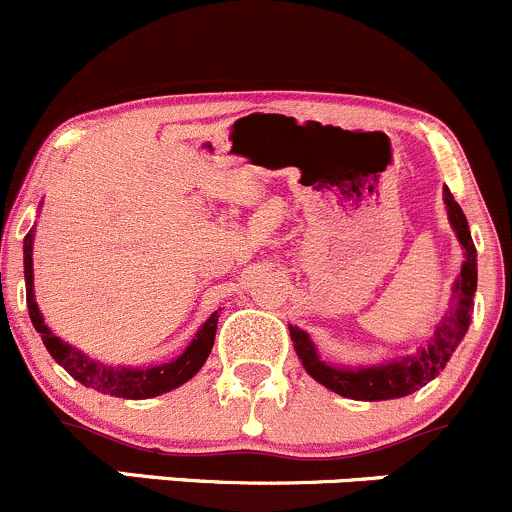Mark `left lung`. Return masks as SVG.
I'll return each mask as SVG.
<instances>
[{"mask_svg":"<svg viewBox=\"0 0 512 512\" xmlns=\"http://www.w3.org/2000/svg\"><path fill=\"white\" fill-rule=\"evenodd\" d=\"M443 203L448 210V223H451L463 247V265L461 275L453 282L451 307H448L446 317L441 319L426 347L418 349L416 354L394 356V359H386L381 364H329L327 359L319 356L312 337L304 329L289 324V337H292L294 352L302 361L304 371L334 394L354 401H386L414 394L446 369L448 359L466 337L468 324H471L473 297H476L478 287V255L466 215L448 188H443Z\"/></svg>","mask_w":512,"mask_h":512,"instance_id":"left-lung-1","label":"left lung"}]
</instances>
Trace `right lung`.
<instances>
[{
  "label": "right lung",
  "mask_w": 512,
  "mask_h": 512,
  "mask_svg": "<svg viewBox=\"0 0 512 512\" xmlns=\"http://www.w3.org/2000/svg\"><path fill=\"white\" fill-rule=\"evenodd\" d=\"M34 227L29 235L24 237V280H27V307L29 317L36 332L41 334V342L54 356L56 364L64 366L79 384L89 386V389L101 391V394L118 396V399H153V396L168 394V391L178 389L185 381L193 379L203 364L208 361L210 349L215 342V329H218V312L210 314L205 319L203 327L193 337V342L185 347V352L175 356L168 364H153V366H113L101 364V361L86 356L81 349L71 347L64 339L56 337L49 327L44 324V317L39 312V304L34 299Z\"/></svg>",
  "instance_id": "obj_1"
}]
</instances>
